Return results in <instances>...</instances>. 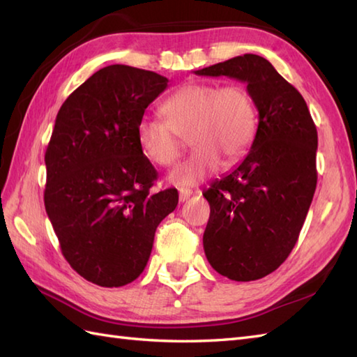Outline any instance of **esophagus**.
Listing matches in <instances>:
<instances>
[{"label": "esophagus", "instance_id": "1", "mask_svg": "<svg viewBox=\"0 0 357 357\" xmlns=\"http://www.w3.org/2000/svg\"><path fill=\"white\" fill-rule=\"evenodd\" d=\"M192 193L193 192L190 190V188H179V201L185 202L188 198H190Z\"/></svg>", "mask_w": 357, "mask_h": 357}]
</instances>
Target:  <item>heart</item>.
<instances>
[{
  "label": "heart",
  "instance_id": "obj_1",
  "mask_svg": "<svg viewBox=\"0 0 357 357\" xmlns=\"http://www.w3.org/2000/svg\"><path fill=\"white\" fill-rule=\"evenodd\" d=\"M159 110L164 121L150 116L139 121L138 141L151 162L169 167L183 153L184 139H190L192 155L169 174L176 185L201 183L219 169L221 158L236 161L256 133V104L241 84L188 82L167 98Z\"/></svg>",
  "mask_w": 357,
  "mask_h": 357
}]
</instances>
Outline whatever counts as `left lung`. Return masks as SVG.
Here are the masks:
<instances>
[{"label":"left lung","mask_w":357,"mask_h":357,"mask_svg":"<svg viewBox=\"0 0 357 357\" xmlns=\"http://www.w3.org/2000/svg\"><path fill=\"white\" fill-rule=\"evenodd\" d=\"M247 82L259 121L247 156L204 198V252L219 275L239 282L279 268L298 242L317 183V130L307 102L267 59L245 53L196 70Z\"/></svg>","instance_id":"8db88e82"}]
</instances>
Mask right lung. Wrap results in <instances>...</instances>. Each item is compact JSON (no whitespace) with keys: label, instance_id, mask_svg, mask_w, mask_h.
Masks as SVG:
<instances>
[{"label":"right lung","instance_id":"right-lung-1","mask_svg":"<svg viewBox=\"0 0 357 357\" xmlns=\"http://www.w3.org/2000/svg\"><path fill=\"white\" fill-rule=\"evenodd\" d=\"M165 77L113 64L93 73L59 109L45 150L44 206L63 256L100 287H123L146 268L159 222L178 192H151L158 172L138 124Z\"/></svg>","mask_w":357,"mask_h":357}]
</instances>
